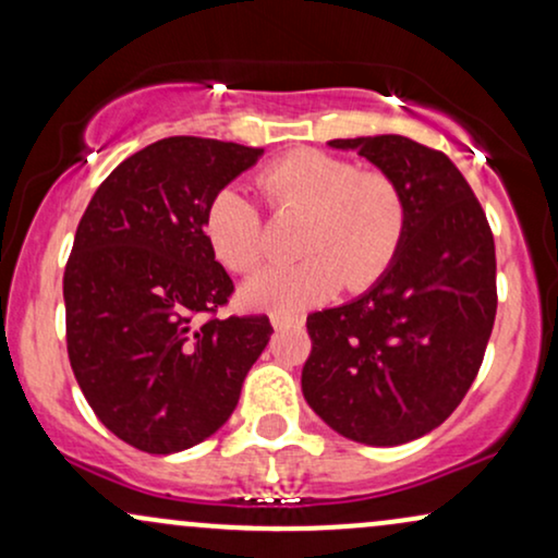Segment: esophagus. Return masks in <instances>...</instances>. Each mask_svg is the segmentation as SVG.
Here are the masks:
<instances>
[{
    "label": "esophagus",
    "mask_w": 558,
    "mask_h": 558,
    "mask_svg": "<svg viewBox=\"0 0 558 558\" xmlns=\"http://www.w3.org/2000/svg\"><path fill=\"white\" fill-rule=\"evenodd\" d=\"M270 322H272L275 330H288V327L299 325L301 319H299V317H288V314H272Z\"/></svg>",
    "instance_id": "1"
}]
</instances>
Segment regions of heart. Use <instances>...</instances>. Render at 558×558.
<instances>
[{
  "instance_id": "heart-1",
  "label": "heart",
  "mask_w": 558,
  "mask_h": 558,
  "mask_svg": "<svg viewBox=\"0 0 558 558\" xmlns=\"http://www.w3.org/2000/svg\"><path fill=\"white\" fill-rule=\"evenodd\" d=\"M259 190L280 210L306 213L293 265H270L241 286V301L257 312L299 314L340 286L364 291L385 275L405 233V199L392 179L359 171L322 150H296L259 173ZM203 231L215 259L246 272L262 257L257 205L239 186H223L205 207Z\"/></svg>"
}]
</instances>
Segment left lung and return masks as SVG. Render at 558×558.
<instances>
[{
    "label": "left lung",
    "instance_id": "obj_1",
    "mask_svg": "<svg viewBox=\"0 0 558 558\" xmlns=\"http://www.w3.org/2000/svg\"><path fill=\"white\" fill-rule=\"evenodd\" d=\"M327 145L398 184L405 233L368 291L306 317L301 392L345 439L398 447L445 424L478 374L496 317L494 236L445 153L402 134Z\"/></svg>",
    "mask_w": 558,
    "mask_h": 558
}]
</instances>
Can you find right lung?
Instances as JSON below:
<instances>
[{
    "instance_id": "1",
    "label": "right lung",
    "mask_w": 558,
    "mask_h": 558,
    "mask_svg": "<svg viewBox=\"0 0 558 558\" xmlns=\"http://www.w3.org/2000/svg\"><path fill=\"white\" fill-rule=\"evenodd\" d=\"M262 153L158 140L109 173L80 220L64 270L66 353L87 405L134 449L173 454L213 436L270 343L267 317L199 319L233 291L207 246L205 207Z\"/></svg>"
}]
</instances>
